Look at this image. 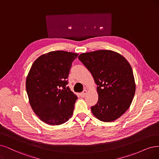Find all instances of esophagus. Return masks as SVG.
Listing matches in <instances>:
<instances>
[{
  "label": "esophagus",
  "mask_w": 159,
  "mask_h": 159,
  "mask_svg": "<svg viewBox=\"0 0 159 159\" xmlns=\"http://www.w3.org/2000/svg\"><path fill=\"white\" fill-rule=\"evenodd\" d=\"M86 93H87V91H86V90H84L83 92H81V93H80V96L82 98H83V97H84V96L86 95Z\"/></svg>",
  "instance_id": "esophagus-1"
}]
</instances>
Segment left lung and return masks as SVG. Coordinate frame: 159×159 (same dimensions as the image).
<instances>
[{"label": "left lung", "mask_w": 159, "mask_h": 159, "mask_svg": "<svg viewBox=\"0 0 159 159\" xmlns=\"http://www.w3.org/2000/svg\"><path fill=\"white\" fill-rule=\"evenodd\" d=\"M79 59L98 86V101L91 107L93 116L105 122L120 118L130 107L136 92L130 63L119 53L110 50L83 53Z\"/></svg>", "instance_id": "8db88e82"}]
</instances>
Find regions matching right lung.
Segmentation results:
<instances>
[{
  "label": "right lung",
  "instance_id": "obj_1",
  "mask_svg": "<svg viewBox=\"0 0 159 159\" xmlns=\"http://www.w3.org/2000/svg\"><path fill=\"white\" fill-rule=\"evenodd\" d=\"M77 53L52 51L40 56L26 78L29 102L34 113L46 124L60 125L72 116L77 96L67 79Z\"/></svg>",
  "mask_w": 159,
  "mask_h": 159
}]
</instances>
